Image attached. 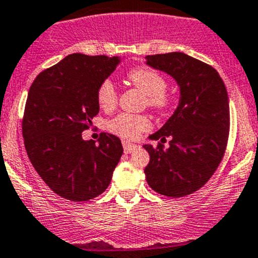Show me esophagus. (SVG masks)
Listing matches in <instances>:
<instances>
[{"instance_id": "obj_1", "label": "esophagus", "mask_w": 258, "mask_h": 258, "mask_svg": "<svg viewBox=\"0 0 258 258\" xmlns=\"http://www.w3.org/2000/svg\"><path fill=\"white\" fill-rule=\"evenodd\" d=\"M122 147H124L125 153H132V152H134L137 148H138L137 144L129 143V142H124V143H122Z\"/></svg>"}]
</instances>
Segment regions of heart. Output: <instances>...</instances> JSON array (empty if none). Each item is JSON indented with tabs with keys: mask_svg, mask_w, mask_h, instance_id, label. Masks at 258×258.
Listing matches in <instances>:
<instances>
[{
	"mask_svg": "<svg viewBox=\"0 0 258 258\" xmlns=\"http://www.w3.org/2000/svg\"><path fill=\"white\" fill-rule=\"evenodd\" d=\"M127 78L134 87L142 91L147 96L149 106L158 111L168 109L172 104V99L164 91L167 87V81L156 70L149 67H139L131 71ZM97 102L100 107L106 111L112 110L117 102V92L112 81L105 80L97 90ZM151 126V121L144 115L122 114L117 115L110 121V131L125 139H136L141 133Z\"/></svg>",
	"mask_w": 258,
	"mask_h": 258,
	"instance_id": "obj_1",
	"label": "heart"
}]
</instances>
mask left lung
I'll return each mask as SVG.
<instances>
[{"label":"left lung","instance_id":"1","mask_svg":"<svg viewBox=\"0 0 258 258\" xmlns=\"http://www.w3.org/2000/svg\"><path fill=\"white\" fill-rule=\"evenodd\" d=\"M146 63L171 76L180 88L173 114L149 136L161 143L170 138V147L143 146L151 157L146 180L161 195H190L208 182L224 154L229 133L227 88L212 66L185 53L147 55Z\"/></svg>","mask_w":258,"mask_h":258}]
</instances>
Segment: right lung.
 Wrapping results in <instances>:
<instances>
[{
	"label": "right lung",
	"mask_w": 258,
	"mask_h": 258,
	"mask_svg": "<svg viewBox=\"0 0 258 258\" xmlns=\"http://www.w3.org/2000/svg\"><path fill=\"white\" fill-rule=\"evenodd\" d=\"M120 62V57L70 54L39 73L29 90L23 119L29 159L44 182L71 201L104 192L122 154L112 134L101 133L97 144L82 138L99 114V86Z\"/></svg>",
	"instance_id": "obj_1"
}]
</instances>
